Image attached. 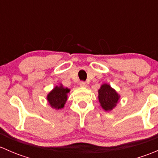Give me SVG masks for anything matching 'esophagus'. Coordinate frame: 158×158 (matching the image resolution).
I'll return each mask as SVG.
<instances>
[{
  "label": "esophagus",
  "instance_id": "obj_1",
  "mask_svg": "<svg viewBox=\"0 0 158 158\" xmlns=\"http://www.w3.org/2000/svg\"><path fill=\"white\" fill-rule=\"evenodd\" d=\"M79 85H80L81 87H86L87 84H86V82H84V81H81V82H79Z\"/></svg>",
  "mask_w": 158,
  "mask_h": 158
}]
</instances>
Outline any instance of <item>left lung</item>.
Wrapping results in <instances>:
<instances>
[{"instance_id": "8db88e82", "label": "left lung", "mask_w": 158, "mask_h": 158, "mask_svg": "<svg viewBox=\"0 0 158 158\" xmlns=\"http://www.w3.org/2000/svg\"><path fill=\"white\" fill-rule=\"evenodd\" d=\"M119 96L109 85L104 84L98 90V99L101 106L106 111H110L116 106Z\"/></svg>"}]
</instances>
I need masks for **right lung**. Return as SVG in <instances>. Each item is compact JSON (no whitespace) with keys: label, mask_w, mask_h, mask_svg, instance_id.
<instances>
[{"label":"right lung","mask_w":158,"mask_h":158,"mask_svg":"<svg viewBox=\"0 0 158 158\" xmlns=\"http://www.w3.org/2000/svg\"><path fill=\"white\" fill-rule=\"evenodd\" d=\"M69 92V89L67 88L65 89L63 86L56 87L47 95L49 105L56 109H63L67 100V93Z\"/></svg>","instance_id":"add662e5"}]
</instances>
